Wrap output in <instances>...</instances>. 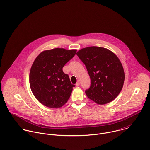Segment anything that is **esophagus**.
<instances>
[{"label": "esophagus", "mask_w": 150, "mask_h": 150, "mask_svg": "<svg viewBox=\"0 0 150 150\" xmlns=\"http://www.w3.org/2000/svg\"><path fill=\"white\" fill-rule=\"evenodd\" d=\"M80 81H79V80H78V81H77V83L76 84V86H79L80 85Z\"/></svg>", "instance_id": "esophagus-1"}]
</instances>
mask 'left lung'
I'll use <instances>...</instances> for the list:
<instances>
[{"instance_id":"left-lung-1","label":"left lung","mask_w":150,"mask_h":150,"mask_svg":"<svg viewBox=\"0 0 150 150\" xmlns=\"http://www.w3.org/2000/svg\"><path fill=\"white\" fill-rule=\"evenodd\" d=\"M85 64L91 85L87 96L98 104L113 101L123 87L125 74L118 57L110 50L97 46L81 49L77 53Z\"/></svg>"}]
</instances>
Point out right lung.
<instances>
[{
  "instance_id": "right-lung-1",
  "label": "right lung",
  "mask_w": 150,
  "mask_h": 150,
  "mask_svg": "<svg viewBox=\"0 0 150 150\" xmlns=\"http://www.w3.org/2000/svg\"><path fill=\"white\" fill-rule=\"evenodd\" d=\"M76 52L56 48L42 52L35 60L30 71V87L36 98L45 106L60 108L70 98L75 86L63 67Z\"/></svg>"
}]
</instances>
